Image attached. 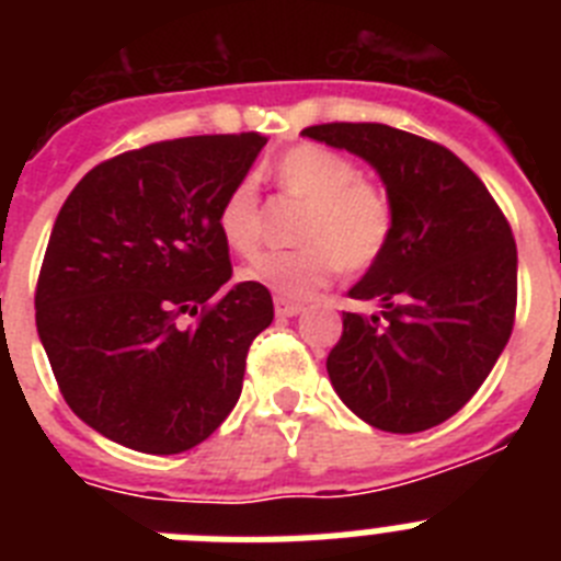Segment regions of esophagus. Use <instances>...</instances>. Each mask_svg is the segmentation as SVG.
Instances as JSON below:
<instances>
[{
  "instance_id": "obj_1",
  "label": "esophagus",
  "mask_w": 561,
  "mask_h": 561,
  "mask_svg": "<svg viewBox=\"0 0 561 561\" xmlns=\"http://www.w3.org/2000/svg\"><path fill=\"white\" fill-rule=\"evenodd\" d=\"M275 311H277V317H295L304 311V304H297V300H286V297H275Z\"/></svg>"
}]
</instances>
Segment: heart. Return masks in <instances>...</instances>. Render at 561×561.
<instances>
[{"label": "heart", "mask_w": 561, "mask_h": 561, "mask_svg": "<svg viewBox=\"0 0 561 561\" xmlns=\"http://www.w3.org/2000/svg\"><path fill=\"white\" fill-rule=\"evenodd\" d=\"M277 187L304 202L291 252H266L241 270L247 284L264 286L286 300L311 297L336 272L362 275L388 252L396 232L393 196L381 182L359 176L354 160L320 142H300L272 165ZM225 244L252 255L264 241V205L252 176H241L216 213Z\"/></svg>", "instance_id": "obj_1"}]
</instances>
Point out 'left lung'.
I'll use <instances>...</instances> for the list:
<instances>
[{
  "label": "left lung",
  "instance_id": "obj_1",
  "mask_svg": "<svg viewBox=\"0 0 561 561\" xmlns=\"http://www.w3.org/2000/svg\"><path fill=\"white\" fill-rule=\"evenodd\" d=\"M304 134L368 160L396 205L388 252L351 289L385 311H342V336L325 359L331 385L376 430L438 427L478 393L512 336V225L440 142L381 123H323Z\"/></svg>",
  "mask_w": 561,
  "mask_h": 561
}]
</instances>
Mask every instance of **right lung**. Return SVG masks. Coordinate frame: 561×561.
<instances>
[{
  "mask_svg": "<svg viewBox=\"0 0 561 561\" xmlns=\"http://www.w3.org/2000/svg\"><path fill=\"white\" fill-rule=\"evenodd\" d=\"M264 134H202L123 151L76 185L49 232L36 325L69 410L123 447L193 449L244 385L275 317L238 284L216 213Z\"/></svg>",
  "mask_w": 561,
  "mask_h": 561,
  "instance_id": "1",
  "label": "right lung"
}]
</instances>
